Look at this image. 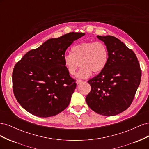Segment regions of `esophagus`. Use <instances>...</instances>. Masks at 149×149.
Returning <instances> with one entry per match:
<instances>
[{"instance_id":"esophagus-1","label":"esophagus","mask_w":149,"mask_h":149,"mask_svg":"<svg viewBox=\"0 0 149 149\" xmlns=\"http://www.w3.org/2000/svg\"><path fill=\"white\" fill-rule=\"evenodd\" d=\"M81 83H83V80H81V79H77V80H76V83H77V84H79Z\"/></svg>"}]
</instances>
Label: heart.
<instances>
[{
	"label": "heart",
	"instance_id": "1",
	"mask_svg": "<svg viewBox=\"0 0 149 149\" xmlns=\"http://www.w3.org/2000/svg\"><path fill=\"white\" fill-rule=\"evenodd\" d=\"M72 53H68L63 57L64 64L68 73L74 75L80 65V70L76 77L87 78L92 72L99 73L106 67L109 52L106 45L102 42H85L72 47Z\"/></svg>",
	"mask_w": 149,
	"mask_h": 149
}]
</instances>
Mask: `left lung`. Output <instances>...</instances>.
<instances>
[{"mask_svg":"<svg viewBox=\"0 0 149 149\" xmlns=\"http://www.w3.org/2000/svg\"><path fill=\"white\" fill-rule=\"evenodd\" d=\"M104 42L109 58L102 71L88 81L91 91L88 105L102 116H116L131 104L141 80V69L136 54L113 36H97Z\"/></svg>","mask_w":149,"mask_h":149,"instance_id":"8db88e82","label":"left lung"}]
</instances>
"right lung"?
<instances>
[{"label": "right lung", "mask_w": 149, "mask_h": 149, "mask_svg": "<svg viewBox=\"0 0 149 149\" xmlns=\"http://www.w3.org/2000/svg\"><path fill=\"white\" fill-rule=\"evenodd\" d=\"M84 35L70 32L49 39L28 52L15 64L13 92L29 113L48 118L60 113L69 105L76 83L68 73L63 57L67 48Z\"/></svg>", "instance_id": "add662e5"}]
</instances>
